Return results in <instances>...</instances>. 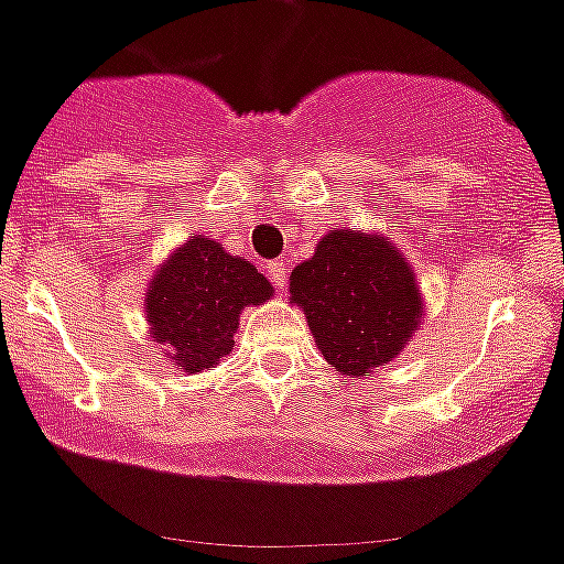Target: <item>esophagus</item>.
<instances>
[{"label": "esophagus", "instance_id": "34e87169", "mask_svg": "<svg viewBox=\"0 0 564 564\" xmlns=\"http://www.w3.org/2000/svg\"><path fill=\"white\" fill-rule=\"evenodd\" d=\"M269 281L274 283V290L283 292V286H286V263H281V260L269 263Z\"/></svg>", "mask_w": 564, "mask_h": 564}]
</instances>
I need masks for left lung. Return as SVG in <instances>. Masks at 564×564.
<instances>
[{
	"label": "left lung",
	"mask_w": 564,
	"mask_h": 564,
	"mask_svg": "<svg viewBox=\"0 0 564 564\" xmlns=\"http://www.w3.org/2000/svg\"><path fill=\"white\" fill-rule=\"evenodd\" d=\"M290 304L341 377L368 379L405 350L425 315L416 274L379 231L336 228L290 274Z\"/></svg>",
	"instance_id": "8db88e82"
}]
</instances>
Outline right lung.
Wrapping results in <instances>:
<instances>
[{"instance_id":"add662e5","label":"right lung","mask_w":564,"mask_h":564,"mask_svg":"<svg viewBox=\"0 0 564 564\" xmlns=\"http://www.w3.org/2000/svg\"><path fill=\"white\" fill-rule=\"evenodd\" d=\"M272 292V283L249 260L194 235L150 274L144 322L178 370L203 373L231 354L242 310L267 304Z\"/></svg>"}]
</instances>
